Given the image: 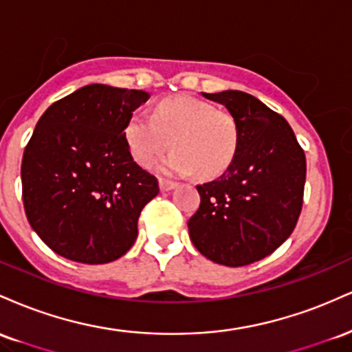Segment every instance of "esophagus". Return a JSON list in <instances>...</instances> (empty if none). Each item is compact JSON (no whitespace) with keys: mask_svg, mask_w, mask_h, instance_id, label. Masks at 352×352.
<instances>
[{"mask_svg":"<svg viewBox=\"0 0 352 352\" xmlns=\"http://www.w3.org/2000/svg\"><path fill=\"white\" fill-rule=\"evenodd\" d=\"M159 185H160V190H162V192H168V190H173V188L177 187V184H175V182H170V180H164V179H160Z\"/></svg>","mask_w":352,"mask_h":352,"instance_id":"esophagus-1","label":"esophagus"}]
</instances>
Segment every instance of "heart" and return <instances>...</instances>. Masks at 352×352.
<instances>
[{
	"label": "heart",
	"instance_id": "b5f03b06",
	"mask_svg": "<svg viewBox=\"0 0 352 352\" xmlns=\"http://www.w3.org/2000/svg\"><path fill=\"white\" fill-rule=\"evenodd\" d=\"M125 137L142 165H151L172 140L175 151L157 164L160 172H195L200 179H213L227 170L235 157L238 127L232 114L207 100L175 96L157 104L153 117L132 116Z\"/></svg>",
	"mask_w": 352,
	"mask_h": 352
}]
</instances>
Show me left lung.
Listing matches in <instances>:
<instances>
[{"label":"left lung","mask_w":352,"mask_h":352,"mask_svg":"<svg viewBox=\"0 0 352 352\" xmlns=\"http://www.w3.org/2000/svg\"><path fill=\"white\" fill-rule=\"evenodd\" d=\"M235 119L238 145L223 175L197 185L200 207L190 240L208 260L245 266L272 254L296 227L306 157L293 129L261 100L241 91L201 92Z\"/></svg>","instance_id":"left-lung-1"}]
</instances>
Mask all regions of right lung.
Here are the masks:
<instances>
[{"label":"right lung","instance_id":"right-lung-1","mask_svg":"<svg viewBox=\"0 0 352 352\" xmlns=\"http://www.w3.org/2000/svg\"><path fill=\"white\" fill-rule=\"evenodd\" d=\"M151 94L89 84L46 109L24 148L28 221L54 253L86 265L114 261L137 238L159 182L132 159L125 127Z\"/></svg>","mask_w":352,"mask_h":352}]
</instances>
